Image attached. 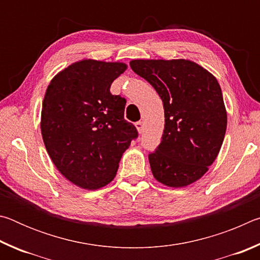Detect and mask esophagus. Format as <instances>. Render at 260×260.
Masks as SVG:
<instances>
[{"label":"esophagus","instance_id":"34e87169","mask_svg":"<svg viewBox=\"0 0 260 260\" xmlns=\"http://www.w3.org/2000/svg\"><path fill=\"white\" fill-rule=\"evenodd\" d=\"M135 127H136V129H138L139 133L141 134L144 129V124L142 121H138V122H135Z\"/></svg>","mask_w":260,"mask_h":260}]
</instances>
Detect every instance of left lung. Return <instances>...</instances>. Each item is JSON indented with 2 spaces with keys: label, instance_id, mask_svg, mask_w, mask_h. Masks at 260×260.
<instances>
[{
  "label": "left lung",
  "instance_id": "left-lung-1",
  "mask_svg": "<svg viewBox=\"0 0 260 260\" xmlns=\"http://www.w3.org/2000/svg\"><path fill=\"white\" fill-rule=\"evenodd\" d=\"M129 65L164 105L161 142L149 155L153 178L167 187H187L208 172L225 138L227 112L219 82L189 59H134Z\"/></svg>",
  "mask_w": 260,
  "mask_h": 260
}]
</instances>
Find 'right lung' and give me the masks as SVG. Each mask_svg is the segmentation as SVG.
Instances as JSON below:
<instances>
[{"label": "right lung", "mask_w": 260, "mask_h": 260, "mask_svg": "<svg viewBox=\"0 0 260 260\" xmlns=\"http://www.w3.org/2000/svg\"><path fill=\"white\" fill-rule=\"evenodd\" d=\"M126 69L121 61L82 59L57 73L46 90L41 134L47 152L60 174L82 189L111 182L138 138L124 119L126 100L110 93Z\"/></svg>", "instance_id": "right-lung-1"}]
</instances>
